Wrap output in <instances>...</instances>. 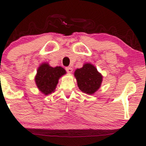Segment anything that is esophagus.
Instances as JSON below:
<instances>
[{"instance_id": "obj_1", "label": "esophagus", "mask_w": 146, "mask_h": 146, "mask_svg": "<svg viewBox=\"0 0 146 146\" xmlns=\"http://www.w3.org/2000/svg\"><path fill=\"white\" fill-rule=\"evenodd\" d=\"M66 72L68 73H72V68H71V67H70V66H68V67H66Z\"/></svg>"}]
</instances>
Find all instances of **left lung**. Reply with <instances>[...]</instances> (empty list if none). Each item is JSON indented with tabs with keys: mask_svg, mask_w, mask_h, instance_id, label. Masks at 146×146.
<instances>
[{
	"mask_svg": "<svg viewBox=\"0 0 146 146\" xmlns=\"http://www.w3.org/2000/svg\"><path fill=\"white\" fill-rule=\"evenodd\" d=\"M74 76L80 90L89 95L94 94L99 90L103 80V76L90 63H86L82 68L76 70Z\"/></svg>",
	"mask_w": 146,
	"mask_h": 146,
	"instance_id": "left-lung-1",
	"label": "left lung"
}]
</instances>
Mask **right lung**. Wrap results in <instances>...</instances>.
<instances>
[{"label": "right lung", "instance_id": "obj_1", "mask_svg": "<svg viewBox=\"0 0 146 146\" xmlns=\"http://www.w3.org/2000/svg\"><path fill=\"white\" fill-rule=\"evenodd\" d=\"M66 73V70L62 67L53 68L48 63H42L37 70L35 77V84L40 92L47 96L54 92L59 78Z\"/></svg>", "mask_w": 146, "mask_h": 146}]
</instances>
